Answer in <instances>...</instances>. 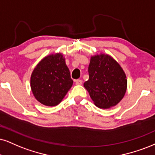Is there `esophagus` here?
Segmentation results:
<instances>
[{
	"label": "esophagus",
	"instance_id": "obj_1",
	"mask_svg": "<svg viewBox=\"0 0 155 155\" xmlns=\"http://www.w3.org/2000/svg\"><path fill=\"white\" fill-rule=\"evenodd\" d=\"M74 82H75L76 85H81L82 83H83V81H82L81 80H76Z\"/></svg>",
	"mask_w": 155,
	"mask_h": 155
}]
</instances>
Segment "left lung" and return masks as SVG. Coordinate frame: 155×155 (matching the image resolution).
<instances>
[{
    "mask_svg": "<svg viewBox=\"0 0 155 155\" xmlns=\"http://www.w3.org/2000/svg\"><path fill=\"white\" fill-rule=\"evenodd\" d=\"M88 73L84 87L97 107L110 108L123 99L127 89V76L111 56L104 53L91 56Z\"/></svg>",
    "mask_w": 155,
    "mask_h": 155,
    "instance_id": "8db88e82",
    "label": "left lung"
}]
</instances>
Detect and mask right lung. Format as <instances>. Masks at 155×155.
Masks as SVG:
<instances>
[{"instance_id":"1","label":"right lung","mask_w":155,"mask_h":155,"mask_svg":"<svg viewBox=\"0 0 155 155\" xmlns=\"http://www.w3.org/2000/svg\"><path fill=\"white\" fill-rule=\"evenodd\" d=\"M73 81L61 52L50 54L37 64L30 78L34 98L47 106L58 105L71 88Z\"/></svg>"}]
</instances>
